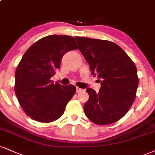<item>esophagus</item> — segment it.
<instances>
[{"label": "esophagus", "mask_w": 155, "mask_h": 155, "mask_svg": "<svg viewBox=\"0 0 155 155\" xmlns=\"http://www.w3.org/2000/svg\"><path fill=\"white\" fill-rule=\"evenodd\" d=\"M84 91L83 89L80 88V87H76V92H77V93H81V91Z\"/></svg>", "instance_id": "obj_1"}]
</instances>
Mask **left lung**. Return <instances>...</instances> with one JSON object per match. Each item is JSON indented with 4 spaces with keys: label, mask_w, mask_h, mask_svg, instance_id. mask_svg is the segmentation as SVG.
<instances>
[{
    "label": "left lung",
    "mask_w": 155,
    "mask_h": 155,
    "mask_svg": "<svg viewBox=\"0 0 155 155\" xmlns=\"http://www.w3.org/2000/svg\"><path fill=\"white\" fill-rule=\"evenodd\" d=\"M78 48L88 62L92 74L101 78L98 93L87 88L84 104L87 118L98 125H108L125 116L136 98L139 85L136 65L116 44L107 40L75 37Z\"/></svg>",
    "instance_id": "8db88e82"
}]
</instances>
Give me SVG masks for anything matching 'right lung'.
Wrapping results in <instances>:
<instances>
[{"label":"right lung","instance_id":"add662e5","mask_svg":"<svg viewBox=\"0 0 155 155\" xmlns=\"http://www.w3.org/2000/svg\"><path fill=\"white\" fill-rule=\"evenodd\" d=\"M77 49L72 37L54 34L38 40L24 53L15 72L14 91L22 109L34 121L49 123L64 114L76 87L54 84L50 78L63 55Z\"/></svg>","mask_w":155,"mask_h":155}]
</instances>
